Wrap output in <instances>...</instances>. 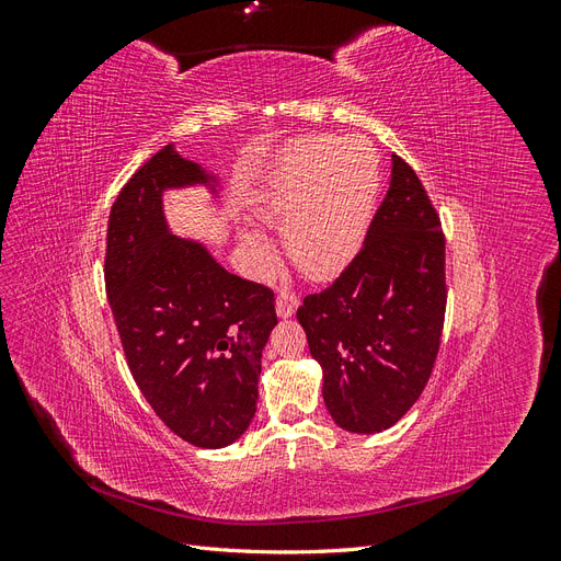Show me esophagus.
Wrapping results in <instances>:
<instances>
[{
	"label": "esophagus",
	"instance_id": "1",
	"mask_svg": "<svg viewBox=\"0 0 561 561\" xmlns=\"http://www.w3.org/2000/svg\"><path fill=\"white\" fill-rule=\"evenodd\" d=\"M297 307H299V297L290 290H280V295L276 297V313L280 318H290L295 316Z\"/></svg>",
	"mask_w": 561,
	"mask_h": 561
}]
</instances>
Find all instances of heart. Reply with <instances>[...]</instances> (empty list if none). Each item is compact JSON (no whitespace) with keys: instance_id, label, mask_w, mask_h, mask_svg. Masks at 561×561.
I'll return each mask as SVG.
<instances>
[{"instance_id":"obj_1","label":"heart","mask_w":561,"mask_h":561,"mask_svg":"<svg viewBox=\"0 0 561 561\" xmlns=\"http://www.w3.org/2000/svg\"><path fill=\"white\" fill-rule=\"evenodd\" d=\"M381 186L379 154L363 135H328L297 142L271 171L257 198V217L283 225V245L309 278H334L358 254ZM241 245L257 274L274 268L276 250L260 229H245Z\"/></svg>"}]
</instances>
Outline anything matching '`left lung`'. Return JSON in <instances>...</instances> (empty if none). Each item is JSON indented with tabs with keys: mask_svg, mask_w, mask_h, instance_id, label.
I'll use <instances>...</instances> for the list:
<instances>
[{
	"mask_svg": "<svg viewBox=\"0 0 561 561\" xmlns=\"http://www.w3.org/2000/svg\"><path fill=\"white\" fill-rule=\"evenodd\" d=\"M445 307L439 217L414 168L393 154L390 186L360 252L297 309L339 428L381 433L410 412L431 379Z\"/></svg>",
	"mask_w": 561,
	"mask_h": 561,
	"instance_id": "1",
	"label": "left lung"
}]
</instances>
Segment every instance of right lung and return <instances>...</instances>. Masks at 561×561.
<instances>
[{"mask_svg": "<svg viewBox=\"0 0 561 561\" xmlns=\"http://www.w3.org/2000/svg\"><path fill=\"white\" fill-rule=\"evenodd\" d=\"M217 180L165 145L118 192L107 225L105 287L130 375L186 443L219 449L257 412L274 290L233 276L206 245L168 231L163 192Z\"/></svg>", "mask_w": 561, "mask_h": 561, "instance_id": "1", "label": "right lung"}]
</instances>
